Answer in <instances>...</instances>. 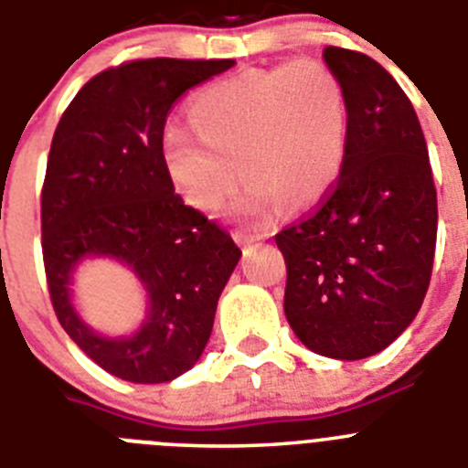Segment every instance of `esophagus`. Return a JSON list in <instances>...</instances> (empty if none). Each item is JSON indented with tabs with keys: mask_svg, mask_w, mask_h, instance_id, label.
I'll use <instances>...</instances> for the list:
<instances>
[{
	"mask_svg": "<svg viewBox=\"0 0 468 468\" xmlns=\"http://www.w3.org/2000/svg\"><path fill=\"white\" fill-rule=\"evenodd\" d=\"M235 242H239V244H254V242H259V238H254V235L242 233V230H235Z\"/></svg>",
	"mask_w": 468,
	"mask_h": 468,
	"instance_id": "34e87169",
	"label": "esophagus"
}]
</instances>
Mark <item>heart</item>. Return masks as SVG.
<instances>
[{
    "label": "heart",
    "mask_w": 468,
    "mask_h": 468,
    "mask_svg": "<svg viewBox=\"0 0 468 468\" xmlns=\"http://www.w3.org/2000/svg\"><path fill=\"white\" fill-rule=\"evenodd\" d=\"M191 129L161 138L165 175L200 212H217L249 182L238 212L270 221L283 203L307 207L333 189L346 161L344 82L318 59L249 69L205 87L189 106Z\"/></svg>",
    "instance_id": "heart-1"
}]
</instances>
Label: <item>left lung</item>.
I'll list each match as a JSON object with an SVG mask.
<instances>
[{"label": "left lung", "mask_w": 468, "mask_h": 468, "mask_svg": "<svg viewBox=\"0 0 468 468\" xmlns=\"http://www.w3.org/2000/svg\"><path fill=\"white\" fill-rule=\"evenodd\" d=\"M348 99L346 161L312 212L274 235L283 312L314 353L360 360L411 325L436 249V186L409 96L369 55L327 46Z\"/></svg>", "instance_id": "left-lung-1"}]
</instances>
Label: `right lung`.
Segmentation results:
<instances>
[{
    "instance_id": "obj_1",
    "label": "right lung",
    "mask_w": 468,
    "mask_h": 468,
    "mask_svg": "<svg viewBox=\"0 0 468 468\" xmlns=\"http://www.w3.org/2000/svg\"><path fill=\"white\" fill-rule=\"evenodd\" d=\"M233 64L152 57L111 67L82 85L52 135L41 189L52 309L85 356L124 381L165 383L196 365L242 256L221 226L175 194L161 159L177 99ZM85 255L122 260L146 286L151 314L133 338H101L77 318L68 283Z\"/></svg>"
}]
</instances>
